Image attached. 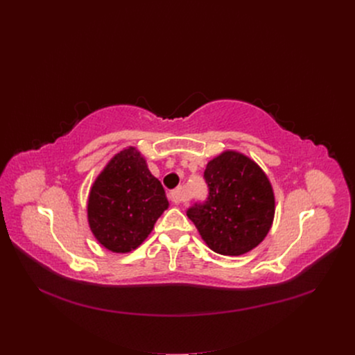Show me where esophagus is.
Returning <instances> with one entry per match:
<instances>
[{
    "label": "esophagus",
    "instance_id": "esophagus-1",
    "mask_svg": "<svg viewBox=\"0 0 355 355\" xmlns=\"http://www.w3.org/2000/svg\"><path fill=\"white\" fill-rule=\"evenodd\" d=\"M170 200H171L173 202H175V204H181L182 201L187 200V196H185L184 190L180 187V189H177V190H174V191L170 193Z\"/></svg>",
    "mask_w": 355,
    "mask_h": 355
}]
</instances>
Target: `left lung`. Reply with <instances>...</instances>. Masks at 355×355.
Segmentation results:
<instances>
[{
  "label": "left lung",
  "mask_w": 355,
  "mask_h": 355,
  "mask_svg": "<svg viewBox=\"0 0 355 355\" xmlns=\"http://www.w3.org/2000/svg\"><path fill=\"white\" fill-rule=\"evenodd\" d=\"M204 178L209 198L187 216L206 245L218 254L240 256L262 243L275 217L273 189L262 168L229 149L209 161Z\"/></svg>",
  "instance_id": "1"
}]
</instances>
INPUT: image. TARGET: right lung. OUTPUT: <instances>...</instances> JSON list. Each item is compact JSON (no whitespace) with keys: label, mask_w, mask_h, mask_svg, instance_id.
Masks as SVG:
<instances>
[{"label":"right lung","mask_w":355,"mask_h":355,"mask_svg":"<svg viewBox=\"0 0 355 355\" xmlns=\"http://www.w3.org/2000/svg\"><path fill=\"white\" fill-rule=\"evenodd\" d=\"M168 200L142 154L128 146L112 158L92 184L87 198L89 227L99 243L114 253L141 246Z\"/></svg>","instance_id":"obj_1"}]
</instances>
